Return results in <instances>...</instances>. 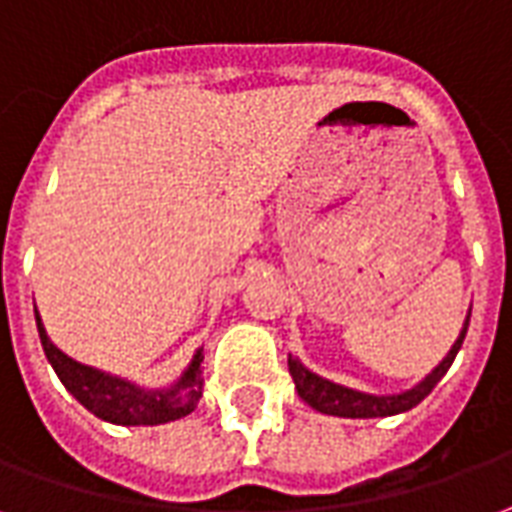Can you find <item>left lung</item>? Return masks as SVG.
Segmentation results:
<instances>
[{"label": "left lung", "instance_id": "1", "mask_svg": "<svg viewBox=\"0 0 512 512\" xmlns=\"http://www.w3.org/2000/svg\"><path fill=\"white\" fill-rule=\"evenodd\" d=\"M469 316H472V308L466 313L464 327L455 338V343L450 346V352L442 357V363L436 365L431 374H425L420 382L409 387V390H401V393H363V390H354V387H346V384L330 382L324 376L313 374L311 368L302 365L300 357L289 354V374L294 379V387L305 404L316 409L322 414H333V417H352V420H368V417H393V414H404L409 409L423 401L425 395L434 390L439 379L447 374V368L453 365L455 354L461 349V343L466 338V327H469Z\"/></svg>", "mask_w": 512, "mask_h": 512}]
</instances>
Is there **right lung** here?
<instances>
[{
    "label": "right lung",
    "instance_id": "right-lung-1",
    "mask_svg": "<svg viewBox=\"0 0 512 512\" xmlns=\"http://www.w3.org/2000/svg\"><path fill=\"white\" fill-rule=\"evenodd\" d=\"M37 333L46 352L48 363L57 371L59 382L65 384L67 393L89 412L114 425H163L174 423L196 409L204 387L201 360L204 349H196L185 371L166 387H141L125 376L108 374L92 365H84L67 357L57 343H51L46 324L35 311Z\"/></svg>",
    "mask_w": 512,
    "mask_h": 512
}]
</instances>
